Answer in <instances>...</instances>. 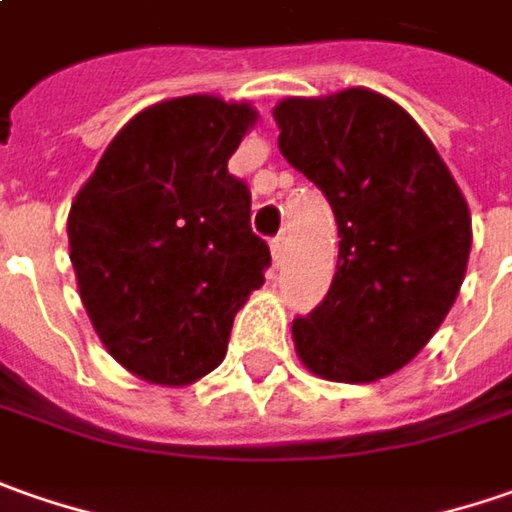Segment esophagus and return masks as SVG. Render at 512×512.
<instances>
[{
  "label": "esophagus",
  "mask_w": 512,
  "mask_h": 512,
  "mask_svg": "<svg viewBox=\"0 0 512 512\" xmlns=\"http://www.w3.org/2000/svg\"><path fill=\"white\" fill-rule=\"evenodd\" d=\"M272 257H274V263H283V255H286V238L283 235H277V238H272Z\"/></svg>",
  "instance_id": "34e87169"
}]
</instances>
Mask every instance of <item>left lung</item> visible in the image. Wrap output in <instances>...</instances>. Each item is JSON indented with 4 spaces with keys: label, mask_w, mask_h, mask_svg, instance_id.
I'll list each match as a JSON object with an SVG mask.
<instances>
[{
    "label": "left lung",
    "mask_w": 512,
    "mask_h": 512,
    "mask_svg": "<svg viewBox=\"0 0 512 512\" xmlns=\"http://www.w3.org/2000/svg\"><path fill=\"white\" fill-rule=\"evenodd\" d=\"M277 147L323 189L340 255L326 300L291 323L317 377L374 382L428 345L462 289L470 209L431 138L382 93L289 96L272 110Z\"/></svg>",
    "instance_id": "obj_1"
}]
</instances>
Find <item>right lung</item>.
I'll list each match as a JSON object with an SVG mask.
<instances>
[{"mask_svg":"<svg viewBox=\"0 0 512 512\" xmlns=\"http://www.w3.org/2000/svg\"><path fill=\"white\" fill-rule=\"evenodd\" d=\"M246 101L181 96L133 115L67 215L70 263L98 340L133 377L189 385L272 263L229 158L255 127Z\"/></svg>","mask_w":512,"mask_h":512,"instance_id":"1","label":"right lung"}]
</instances>
